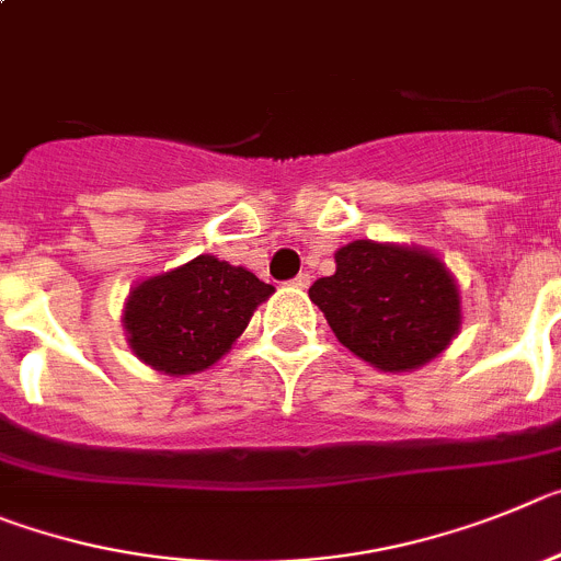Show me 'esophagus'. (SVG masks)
Returning <instances> with one entry per match:
<instances>
[{"instance_id":"obj_1","label":"esophagus","mask_w":561,"mask_h":561,"mask_svg":"<svg viewBox=\"0 0 561 561\" xmlns=\"http://www.w3.org/2000/svg\"><path fill=\"white\" fill-rule=\"evenodd\" d=\"M290 285H293V287H299V290H307V287H310V274H307V271H305V274L296 276V279H293Z\"/></svg>"}]
</instances>
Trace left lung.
Segmentation results:
<instances>
[{"mask_svg":"<svg viewBox=\"0 0 561 561\" xmlns=\"http://www.w3.org/2000/svg\"><path fill=\"white\" fill-rule=\"evenodd\" d=\"M310 299L337 341L382 371L425 366L461 327L453 274L436 254L408 245H343L335 251V274L312 282Z\"/></svg>","mask_w":561,"mask_h":561,"instance_id":"1","label":"left lung"}]
</instances>
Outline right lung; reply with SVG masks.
I'll return each mask as SVG.
<instances>
[{"mask_svg": "<svg viewBox=\"0 0 561 561\" xmlns=\"http://www.w3.org/2000/svg\"><path fill=\"white\" fill-rule=\"evenodd\" d=\"M271 293L251 271L201 254L130 290L123 310L128 346L161 375H198L231 350Z\"/></svg>", "mask_w": 561, "mask_h": 561, "instance_id": "right-lung-1", "label": "right lung"}]
</instances>
